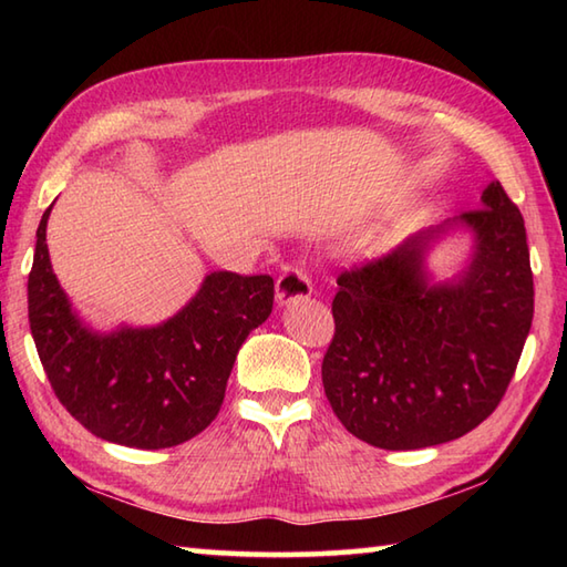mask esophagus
<instances>
[{"instance_id": "34e87169", "label": "esophagus", "mask_w": 567, "mask_h": 567, "mask_svg": "<svg viewBox=\"0 0 567 567\" xmlns=\"http://www.w3.org/2000/svg\"><path fill=\"white\" fill-rule=\"evenodd\" d=\"M311 295V280L297 268H287L275 282V302L277 307H287L299 299H307Z\"/></svg>"}]
</instances>
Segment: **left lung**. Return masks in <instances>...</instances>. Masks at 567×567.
I'll return each instance as SVG.
<instances>
[{"label": "left lung", "mask_w": 567, "mask_h": 567, "mask_svg": "<svg viewBox=\"0 0 567 567\" xmlns=\"http://www.w3.org/2000/svg\"><path fill=\"white\" fill-rule=\"evenodd\" d=\"M480 202L339 277L323 392L341 424L375 449L465 436L495 412L519 363L534 319L524 216L497 179ZM453 233L474 236L471 258L436 281L427 252Z\"/></svg>", "instance_id": "left-lung-1"}]
</instances>
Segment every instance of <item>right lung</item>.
Returning a JSON list of instances; mask_svg holds the SVG:
<instances>
[{
	"label": "right lung",
	"instance_id": "add662e5",
	"mask_svg": "<svg viewBox=\"0 0 567 567\" xmlns=\"http://www.w3.org/2000/svg\"><path fill=\"white\" fill-rule=\"evenodd\" d=\"M35 231L29 323L51 388L104 441L158 451L195 439L219 414L238 348L270 317V275H204L189 302L155 327L97 331L60 287L45 226Z\"/></svg>",
	"mask_w": 567,
	"mask_h": 567
}]
</instances>
